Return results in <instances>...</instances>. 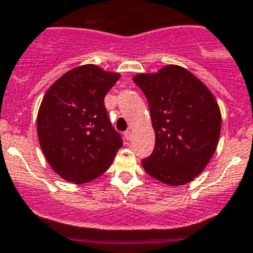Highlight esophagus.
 Masks as SVG:
<instances>
[{
	"label": "esophagus",
	"instance_id": "obj_1",
	"mask_svg": "<svg viewBox=\"0 0 253 253\" xmlns=\"http://www.w3.org/2000/svg\"><path fill=\"white\" fill-rule=\"evenodd\" d=\"M125 138H126L127 140H131V138H132V132L131 131H126L125 132Z\"/></svg>",
	"mask_w": 253,
	"mask_h": 253
}]
</instances>
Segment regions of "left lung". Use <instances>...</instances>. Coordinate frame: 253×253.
Segmentation results:
<instances>
[{
  "instance_id": "8db88e82",
  "label": "left lung",
  "mask_w": 253,
  "mask_h": 253,
  "mask_svg": "<svg viewBox=\"0 0 253 253\" xmlns=\"http://www.w3.org/2000/svg\"><path fill=\"white\" fill-rule=\"evenodd\" d=\"M133 82L147 97L155 132L145 172L172 187L194 180L217 149L222 116L216 98L195 75L179 65L137 74Z\"/></svg>"
}]
</instances>
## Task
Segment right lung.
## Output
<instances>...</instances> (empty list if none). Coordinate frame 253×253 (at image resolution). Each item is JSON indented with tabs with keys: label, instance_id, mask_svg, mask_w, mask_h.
I'll use <instances>...</instances> for the list:
<instances>
[{
	"label": "right lung",
	"instance_id": "right-lung-1",
	"mask_svg": "<svg viewBox=\"0 0 253 253\" xmlns=\"http://www.w3.org/2000/svg\"><path fill=\"white\" fill-rule=\"evenodd\" d=\"M119 79V73L86 64L60 76L44 94L37 137L47 162L63 179L91 182L110 167L122 147L104 105Z\"/></svg>",
	"mask_w": 253,
	"mask_h": 253
}]
</instances>
